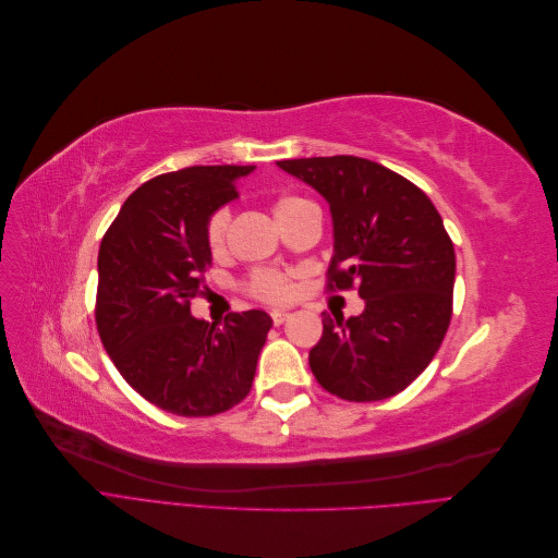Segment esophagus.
Instances as JSON below:
<instances>
[{"label":"esophagus","instance_id":"1","mask_svg":"<svg viewBox=\"0 0 558 558\" xmlns=\"http://www.w3.org/2000/svg\"><path fill=\"white\" fill-rule=\"evenodd\" d=\"M269 316H272V324H275V326H281V324H283V320H286V318H289L291 314H289V312H286V310H275V312H272V314H269Z\"/></svg>","mask_w":558,"mask_h":558}]
</instances>
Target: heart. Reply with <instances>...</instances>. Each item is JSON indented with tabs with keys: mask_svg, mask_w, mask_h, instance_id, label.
Instances as JSON below:
<instances>
[{
	"mask_svg": "<svg viewBox=\"0 0 558 558\" xmlns=\"http://www.w3.org/2000/svg\"><path fill=\"white\" fill-rule=\"evenodd\" d=\"M305 205H312V202L302 199L298 195H281L275 199L272 211L277 216V221H286V218L293 216L298 209H302ZM228 226H230V211L228 209H216L205 228V238H207V246L218 256L226 248V238H228ZM246 289L253 298H258L263 302H283L289 300L293 293V281L289 272H281V269H253Z\"/></svg>",
	"mask_w": 558,
	"mask_h": 558,
	"instance_id": "b5f03b06",
	"label": "heart"
}]
</instances>
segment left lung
Listing matches in <instances>:
<instances>
[{"label": "left lung", "instance_id": "1", "mask_svg": "<svg viewBox=\"0 0 558 558\" xmlns=\"http://www.w3.org/2000/svg\"><path fill=\"white\" fill-rule=\"evenodd\" d=\"M310 183L332 214L328 289L356 286L359 316L324 312L310 367L328 393L375 402L404 391L440 349L449 320L456 256L428 195L384 165L356 158L279 160Z\"/></svg>", "mask_w": 558, "mask_h": 558}]
</instances>
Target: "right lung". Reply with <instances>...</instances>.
Returning a JSON list of instances; mask_svg holds the SVG:
<instances>
[{
  "label": "right lung",
  "instance_id": "add662e5",
  "mask_svg": "<svg viewBox=\"0 0 558 558\" xmlns=\"http://www.w3.org/2000/svg\"><path fill=\"white\" fill-rule=\"evenodd\" d=\"M253 165H195L134 191L97 256V332L123 379L156 408L214 416L248 391L272 318L232 312L226 324L191 314L211 265L209 216L238 197Z\"/></svg>",
  "mask_w": 558,
  "mask_h": 558
}]
</instances>
